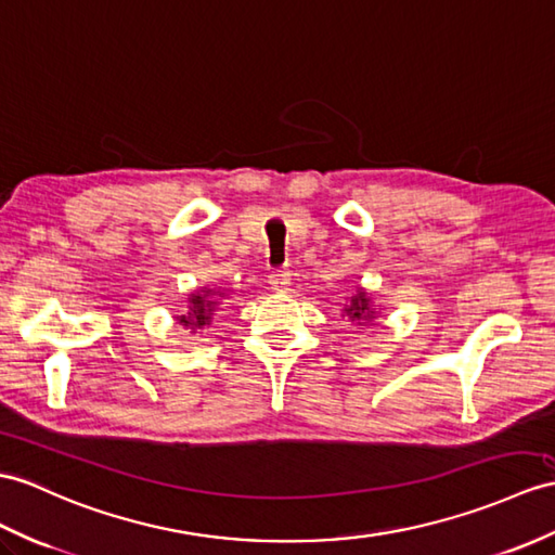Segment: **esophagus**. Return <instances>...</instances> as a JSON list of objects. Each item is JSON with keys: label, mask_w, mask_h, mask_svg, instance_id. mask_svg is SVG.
<instances>
[{"label": "esophagus", "mask_w": 555, "mask_h": 555, "mask_svg": "<svg viewBox=\"0 0 555 555\" xmlns=\"http://www.w3.org/2000/svg\"><path fill=\"white\" fill-rule=\"evenodd\" d=\"M268 285L275 292H287L292 287V273L289 270H273V273H270Z\"/></svg>", "instance_id": "esophagus-1"}]
</instances>
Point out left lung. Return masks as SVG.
Wrapping results in <instances>:
<instances>
[{"mask_svg": "<svg viewBox=\"0 0 555 555\" xmlns=\"http://www.w3.org/2000/svg\"><path fill=\"white\" fill-rule=\"evenodd\" d=\"M344 313L350 322L360 324V327H367V324L376 318V308L372 306V296L362 287H358V292L353 296H348Z\"/></svg>", "mask_w": 555, "mask_h": 555, "instance_id": "obj_1", "label": "left lung"}]
</instances>
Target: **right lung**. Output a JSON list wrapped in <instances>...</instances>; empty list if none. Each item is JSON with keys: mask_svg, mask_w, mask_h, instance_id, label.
<instances>
[{"mask_svg": "<svg viewBox=\"0 0 555 555\" xmlns=\"http://www.w3.org/2000/svg\"><path fill=\"white\" fill-rule=\"evenodd\" d=\"M214 296H221V294L207 287L197 289L195 294L188 296V304H191L188 306V313L176 315V320H179V324H183L185 330H193V332L207 327V324H211L216 306H219V301H216Z\"/></svg>", "mask_w": 555, "mask_h": 555, "instance_id": "obj_1", "label": "right lung"}]
</instances>
